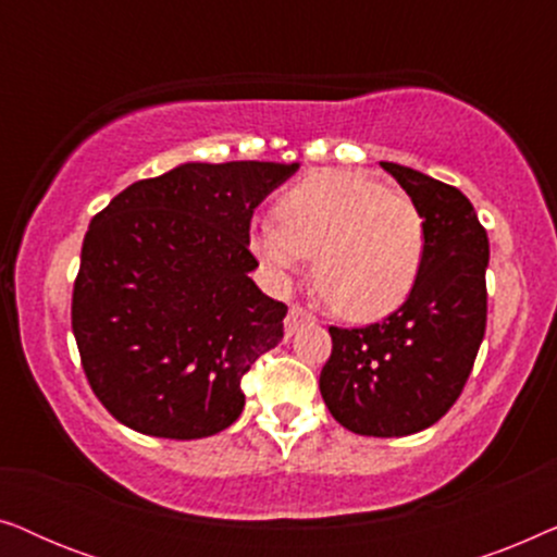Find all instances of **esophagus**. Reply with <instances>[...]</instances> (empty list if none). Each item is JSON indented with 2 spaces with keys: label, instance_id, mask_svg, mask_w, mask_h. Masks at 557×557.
I'll return each instance as SVG.
<instances>
[{
  "label": "esophagus",
  "instance_id": "1",
  "mask_svg": "<svg viewBox=\"0 0 557 557\" xmlns=\"http://www.w3.org/2000/svg\"><path fill=\"white\" fill-rule=\"evenodd\" d=\"M314 322V314H311V311H307L304 307H299V304H294L292 309H288V314H286V322H284V326H286V337H292V334L299 330V326H304V324H311Z\"/></svg>",
  "mask_w": 557,
  "mask_h": 557
}]
</instances>
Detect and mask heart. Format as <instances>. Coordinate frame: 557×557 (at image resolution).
I'll return each mask as SVG.
<instances>
[{
  "label": "heart",
  "instance_id": "1",
  "mask_svg": "<svg viewBox=\"0 0 557 557\" xmlns=\"http://www.w3.org/2000/svg\"><path fill=\"white\" fill-rule=\"evenodd\" d=\"M276 218L253 225V253L278 278L304 271L317 253V281L342 317L383 319L413 292L425 220L383 180L352 170L314 172L278 197Z\"/></svg>",
  "mask_w": 557,
  "mask_h": 557
}]
</instances>
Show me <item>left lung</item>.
I'll use <instances>...</instances> for the list:
<instances>
[{
  "instance_id": "8db88e82",
  "label": "left lung",
  "mask_w": 557,
  "mask_h": 557,
  "mask_svg": "<svg viewBox=\"0 0 557 557\" xmlns=\"http://www.w3.org/2000/svg\"><path fill=\"white\" fill-rule=\"evenodd\" d=\"M425 220L413 292L383 322L330 326L319 391L334 421L360 436H410L448 413L467 385L486 330L490 240L474 205L429 174L380 162Z\"/></svg>"
}]
</instances>
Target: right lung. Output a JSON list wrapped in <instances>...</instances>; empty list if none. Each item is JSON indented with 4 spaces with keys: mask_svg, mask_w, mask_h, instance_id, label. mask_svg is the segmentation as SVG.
I'll return each instance as SVG.
<instances>
[{
    "mask_svg": "<svg viewBox=\"0 0 557 557\" xmlns=\"http://www.w3.org/2000/svg\"><path fill=\"white\" fill-rule=\"evenodd\" d=\"M299 162H189L119 193L83 238L73 334L90 391L128 429L205 438L284 337L286 304L248 276L250 218Z\"/></svg>",
    "mask_w": 557,
    "mask_h": 557,
    "instance_id": "1",
    "label": "right lung"
}]
</instances>
